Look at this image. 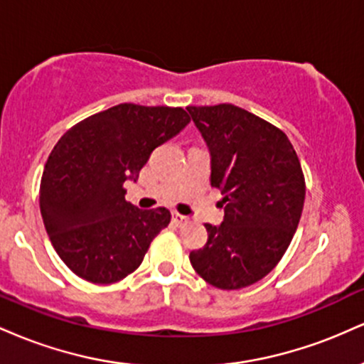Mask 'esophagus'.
<instances>
[{"mask_svg": "<svg viewBox=\"0 0 364 364\" xmlns=\"http://www.w3.org/2000/svg\"><path fill=\"white\" fill-rule=\"evenodd\" d=\"M188 220L190 219H188L186 215H181V214H178V212H173V223L176 225H185Z\"/></svg>", "mask_w": 364, "mask_h": 364, "instance_id": "34e87169", "label": "esophagus"}]
</instances>
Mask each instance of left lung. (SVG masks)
Wrapping results in <instances>:
<instances>
[{
	"label": "left lung",
	"mask_w": 364,
	"mask_h": 364,
	"mask_svg": "<svg viewBox=\"0 0 364 364\" xmlns=\"http://www.w3.org/2000/svg\"><path fill=\"white\" fill-rule=\"evenodd\" d=\"M210 150V185L224 195V220L190 253L195 272L219 289H241L281 262L301 219L304 176L282 129L232 106L186 107Z\"/></svg>",
	"instance_id": "obj_1"
}]
</instances>
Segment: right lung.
Segmentation results:
<instances>
[{"label":"right lung","mask_w":364,"mask_h":364,"mask_svg":"<svg viewBox=\"0 0 364 364\" xmlns=\"http://www.w3.org/2000/svg\"><path fill=\"white\" fill-rule=\"evenodd\" d=\"M181 107L118 104L72 127L54 145L41 179V214L49 240L73 274L112 284L135 272L171 212L124 200L152 150L178 135Z\"/></svg>","instance_id":"1"}]
</instances>
